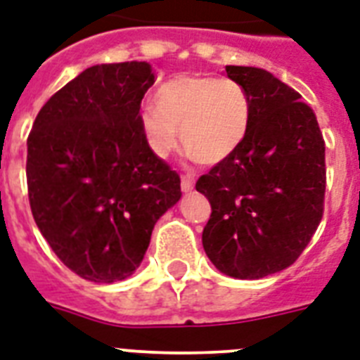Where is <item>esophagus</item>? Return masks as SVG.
<instances>
[{
    "mask_svg": "<svg viewBox=\"0 0 360 360\" xmlns=\"http://www.w3.org/2000/svg\"><path fill=\"white\" fill-rule=\"evenodd\" d=\"M194 188V177H192V175H183V177H181V190H183V192H190V190Z\"/></svg>",
    "mask_w": 360,
    "mask_h": 360,
    "instance_id": "1",
    "label": "esophagus"
}]
</instances>
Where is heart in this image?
I'll return each mask as SVG.
<instances>
[{"label":"heart","mask_w":360,"mask_h":360,"mask_svg":"<svg viewBox=\"0 0 360 360\" xmlns=\"http://www.w3.org/2000/svg\"><path fill=\"white\" fill-rule=\"evenodd\" d=\"M253 107L246 89L214 75H177L153 94V109L140 116L142 131L157 157L181 142L192 159L218 165L246 140Z\"/></svg>","instance_id":"b5f03b06"}]
</instances>
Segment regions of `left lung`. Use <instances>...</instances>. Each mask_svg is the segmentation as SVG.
Masks as SVG:
<instances>
[{"instance_id":"left-lung-1","label":"left lung","mask_w":360,"mask_h":360,"mask_svg":"<svg viewBox=\"0 0 360 360\" xmlns=\"http://www.w3.org/2000/svg\"><path fill=\"white\" fill-rule=\"evenodd\" d=\"M251 98L253 116L235 153L201 175L210 218L201 242L235 279H261L302 255L323 214L326 144L302 96L270 72L226 66Z\"/></svg>"}]
</instances>
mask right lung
Returning a JSON list of instances; mask_svg holds the SVG:
<instances>
[{
    "label": "right lung",
    "mask_w": 360,
    "mask_h": 360,
    "mask_svg": "<svg viewBox=\"0 0 360 360\" xmlns=\"http://www.w3.org/2000/svg\"><path fill=\"white\" fill-rule=\"evenodd\" d=\"M153 83L144 60L90 66L48 99L29 134L33 218L86 281L133 276L157 220L181 200L179 175L142 131L140 103Z\"/></svg>",
    "instance_id": "right-lung-1"
}]
</instances>
